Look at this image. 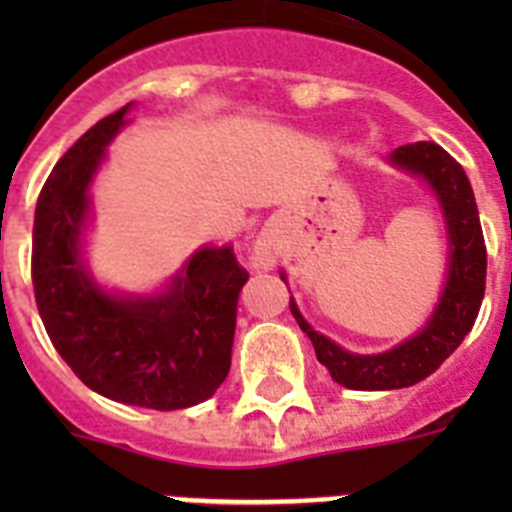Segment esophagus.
I'll list each match as a JSON object with an SVG mask.
<instances>
[{"label": "esophagus", "instance_id": "34e87169", "mask_svg": "<svg viewBox=\"0 0 512 512\" xmlns=\"http://www.w3.org/2000/svg\"><path fill=\"white\" fill-rule=\"evenodd\" d=\"M277 264V241L269 233H261L251 248V266L253 269H269Z\"/></svg>", "mask_w": 512, "mask_h": 512}]
</instances>
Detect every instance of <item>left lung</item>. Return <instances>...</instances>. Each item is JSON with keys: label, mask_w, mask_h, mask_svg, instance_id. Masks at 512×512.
<instances>
[{"label": "left lung", "mask_w": 512, "mask_h": 512, "mask_svg": "<svg viewBox=\"0 0 512 512\" xmlns=\"http://www.w3.org/2000/svg\"><path fill=\"white\" fill-rule=\"evenodd\" d=\"M392 164L420 174L438 194V202L449 223V279H446V289L431 323L410 341L400 343L387 354L374 356L343 351L330 338L315 333L300 315L295 302H289V310L295 315L297 325L310 336L320 364L328 366L330 377L348 390H400L436 372L472 330L482 297H485V235L479 225L472 184L459 161L433 140H418V143H408L392 151Z\"/></svg>", "instance_id": "left-lung-1"}]
</instances>
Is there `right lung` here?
I'll list each match as a JSON object with an SVG mask.
<instances>
[{"label":"right lung","instance_id":"obj_1","mask_svg":"<svg viewBox=\"0 0 512 512\" xmlns=\"http://www.w3.org/2000/svg\"><path fill=\"white\" fill-rule=\"evenodd\" d=\"M128 107L99 120L45 179L33 225V289L48 338L89 390L151 410L192 408L230 372L238 292L233 248H202L151 300L104 295L79 261L87 189Z\"/></svg>","mask_w":512,"mask_h":512}]
</instances>
